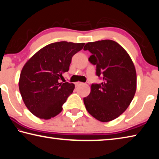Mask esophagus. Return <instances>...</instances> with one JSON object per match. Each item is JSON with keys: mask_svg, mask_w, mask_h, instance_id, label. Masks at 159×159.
<instances>
[{"mask_svg": "<svg viewBox=\"0 0 159 159\" xmlns=\"http://www.w3.org/2000/svg\"><path fill=\"white\" fill-rule=\"evenodd\" d=\"M83 85V83H82V82H76V86H79V85Z\"/></svg>", "mask_w": 159, "mask_h": 159, "instance_id": "34e87169", "label": "esophagus"}]
</instances>
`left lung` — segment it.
<instances>
[{
    "mask_svg": "<svg viewBox=\"0 0 159 159\" xmlns=\"http://www.w3.org/2000/svg\"><path fill=\"white\" fill-rule=\"evenodd\" d=\"M83 50L92 54L88 60L96 66V75L102 80L93 83L90 95L83 98L85 108L99 121H110L125 111L135 94L134 64L127 52L111 40L88 43Z\"/></svg>",
    "mask_w": 159,
    "mask_h": 159,
    "instance_id": "8db88e82",
    "label": "left lung"
}]
</instances>
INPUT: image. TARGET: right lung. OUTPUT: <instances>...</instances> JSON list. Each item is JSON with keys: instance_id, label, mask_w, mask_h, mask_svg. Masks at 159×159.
Masks as SVG:
<instances>
[{"instance_id": "1", "label": "right lung", "mask_w": 159, "mask_h": 159, "mask_svg": "<svg viewBox=\"0 0 159 159\" xmlns=\"http://www.w3.org/2000/svg\"><path fill=\"white\" fill-rule=\"evenodd\" d=\"M84 45L53 43L38 51L24 66L19 88L26 107L34 116L46 120L61 111L75 85L60 80L69 71L72 57Z\"/></svg>"}]
</instances>
